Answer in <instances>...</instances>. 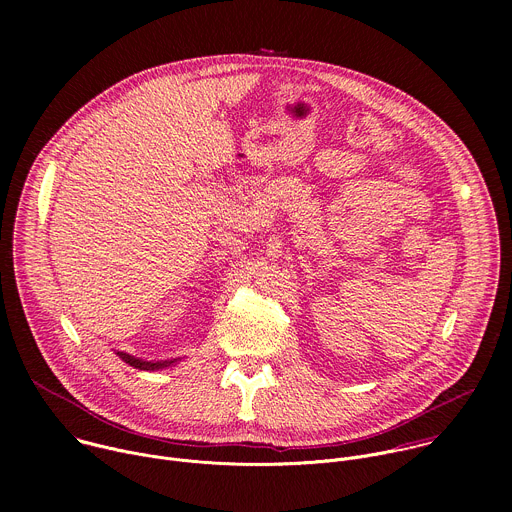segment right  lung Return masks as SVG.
Wrapping results in <instances>:
<instances>
[{
  "instance_id": "obj_1",
  "label": "right lung",
  "mask_w": 512,
  "mask_h": 512,
  "mask_svg": "<svg viewBox=\"0 0 512 512\" xmlns=\"http://www.w3.org/2000/svg\"><path fill=\"white\" fill-rule=\"evenodd\" d=\"M123 362H127L129 367L137 369V371H160V369H168V367H174V364H178L182 358H168V360H145V358H137L133 354H127V352H121L117 350L115 352Z\"/></svg>"
}]
</instances>
